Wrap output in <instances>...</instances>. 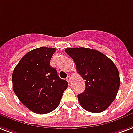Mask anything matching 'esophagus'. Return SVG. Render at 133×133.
I'll use <instances>...</instances> for the list:
<instances>
[{"label":"esophagus","instance_id":"esophagus-1","mask_svg":"<svg viewBox=\"0 0 133 133\" xmlns=\"http://www.w3.org/2000/svg\"><path fill=\"white\" fill-rule=\"evenodd\" d=\"M66 80H67V81H68V82L69 83L70 82V81H71V77H68L66 78Z\"/></svg>","mask_w":133,"mask_h":133}]
</instances>
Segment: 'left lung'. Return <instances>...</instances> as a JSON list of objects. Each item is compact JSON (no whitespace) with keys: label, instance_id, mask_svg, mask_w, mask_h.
<instances>
[{"label":"left lung","instance_id":"1","mask_svg":"<svg viewBox=\"0 0 133 133\" xmlns=\"http://www.w3.org/2000/svg\"><path fill=\"white\" fill-rule=\"evenodd\" d=\"M65 51L73 59L77 72L85 80L86 89L77 96L81 106L93 113L105 111L114 100L120 86L115 64L96 49L67 48Z\"/></svg>","mask_w":133,"mask_h":133}]
</instances>
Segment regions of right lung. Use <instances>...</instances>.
Instances as JSON below:
<instances>
[{
  "instance_id": "add662e5",
  "label": "right lung",
  "mask_w": 133,
  "mask_h": 133,
  "mask_svg": "<svg viewBox=\"0 0 133 133\" xmlns=\"http://www.w3.org/2000/svg\"><path fill=\"white\" fill-rule=\"evenodd\" d=\"M55 48L42 46L26 54L13 71L12 88L30 111L43 114L58 106L68 83L50 65Z\"/></svg>"
}]
</instances>
